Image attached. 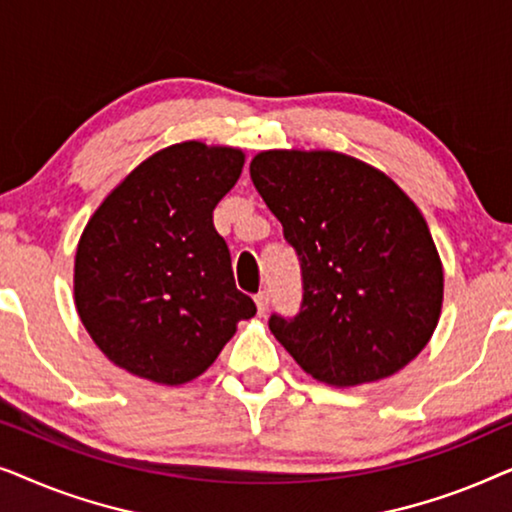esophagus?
I'll return each instance as SVG.
<instances>
[{"label": "esophagus", "mask_w": 512, "mask_h": 512, "mask_svg": "<svg viewBox=\"0 0 512 512\" xmlns=\"http://www.w3.org/2000/svg\"><path fill=\"white\" fill-rule=\"evenodd\" d=\"M256 307H258V314H263L268 312V307H270V296H268V291H261V293H256Z\"/></svg>", "instance_id": "34e87169"}]
</instances>
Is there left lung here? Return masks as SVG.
I'll use <instances>...</instances> for the list:
<instances>
[{"instance_id": "left-lung-1", "label": "left lung", "mask_w": 512, "mask_h": 512, "mask_svg": "<svg viewBox=\"0 0 512 512\" xmlns=\"http://www.w3.org/2000/svg\"><path fill=\"white\" fill-rule=\"evenodd\" d=\"M249 174L303 275L296 317L268 321L286 352L331 387L408 366L443 307V263L415 202L384 172L335 151H261Z\"/></svg>"}]
</instances>
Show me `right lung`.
Masks as SVG:
<instances>
[{
  "label": "right lung",
  "instance_id": "right-lung-1",
  "mask_svg": "<svg viewBox=\"0 0 512 512\" xmlns=\"http://www.w3.org/2000/svg\"><path fill=\"white\" fill-rule=\"evenodd\" d=\"M244 153L181 142L137 165L83 230L76 312L102 354L158 384L205 373L256 305L237 291L214 207L237 184Z\"/></svg>",
  "mask_w": 512,
  "mask_h": 512
}]
</instances>
